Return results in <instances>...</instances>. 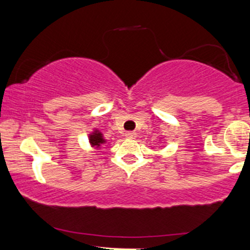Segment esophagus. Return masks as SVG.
Wrapping results in <instances>:
<instances>
[{
    "label": "esophagus",
    "instance_id": "obj_1",
    "mask_svg": "<svg viewBox=\"0 0 250 250\" xmlns=\"http://www.w3.org/2000/svg\"><path fill=\"white\" fill-rule=\"evenodd\" d=\"M125 137H127V139H130V140L136 139V133H134V131H129V133L125 134Z\"/></svg>",
    "mask_w": 250,
    "mask_h": 250
}]
</instances>
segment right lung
<instances>
[{
	"label": "right lung",
	"instance_id": "add662e5",
	"mask_svg": "<svg viewBox=\"0 0 250 250\" xmlns=\"http://www.w3.org/2000/svg\"><path fill=\"white\" fill-rule=\"evenodd\" d=\"M89 143H90V146L93 148H101V146L103 143H105L104 139H103V134L101 133L100 130H97V129H94L93 133L89 134Z\"/></svg>",
	"mask_w": 250,
	"mask_h": 250
}]
</instances>
